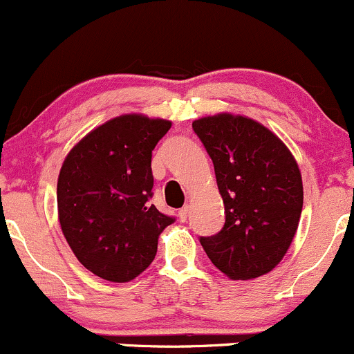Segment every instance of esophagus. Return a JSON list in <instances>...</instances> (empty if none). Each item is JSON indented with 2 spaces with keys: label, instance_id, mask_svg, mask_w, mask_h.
<instances>
[{
  "label": "esophagus",
  "instance_id": "esophagus-1",
  "mask_svg": "<svg viewBox=\"0 0 354 354\" xmlns=\"http://www.w3.org/2000/svg\"><path fill=\"white\" fill-rule=\"evenodd\" d=\"M189 214V206H183V208L178 211V216H180V221H186Z\"/></svg>",
  "mask_w": 354,
  "mask_h": 354
}]
</instances>
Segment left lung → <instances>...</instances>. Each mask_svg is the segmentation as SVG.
I'll list each match as a JSON object with an SVG mask.
<instances>
[{
    "label": "left lung",
    "instance_id": "8db88e82",
    "mask_svg": "<svg viewBox=\"0 0 354 354\" xmlns=\"http://www.w3.org/2000/svg\"><path fill=\"white\" fill-rule=\"evenodd\" d=\"M213 160L225 226L201 236L206 254L231 279L270 273L286 254L303 209L298 163L274 133L230 113L193 121Z\"/></svg>",
    "mask_w": 354,
    "mask_h": 354
}]
</instances>
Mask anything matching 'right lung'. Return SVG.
Returning a JSON list of instances; mask_svg holds the SVG:
<instances>
[{
  "mask_svg": "<svg viewBox=\"0 0 354 354\" xmlns=\"http://www.w3.org/2000/svg\"><path fill=\"white\" fill-rule=\"evenodd\" d=\"M171 121L113 118L68 153L58 178V216L78 261L113 283L131 281L151 265L158 236L173 216L151 205L154 146Z\"/></svg>",
  "mask_w": 354,
  "mask_h": 354,
  "instance_id": "1",
  "label": "right lung"
}]
</instances>
